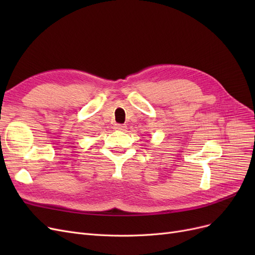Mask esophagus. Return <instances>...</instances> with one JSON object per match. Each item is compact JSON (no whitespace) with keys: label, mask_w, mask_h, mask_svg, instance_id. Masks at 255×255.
Segmentation results:
<instances>
[{"label":"esophagus","mask_w":255,"mask_h":255,"mask_svg":"<svg viewBox=\"0 0 255 255\" xmlns=\"http://www.w3.org/2000/svg\"><path fill=\"white\" fill-rule=\"evenodd\" d=\"M115 128L116 129H119V130H126V128H127V127L125 126V125H115Z\"/></svg>","instance_id":"obj_1"}]
</instances>
